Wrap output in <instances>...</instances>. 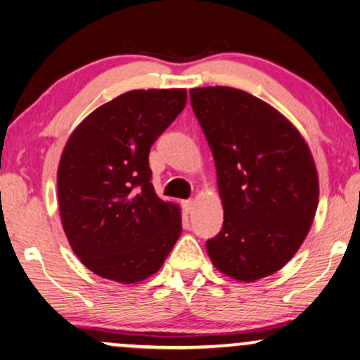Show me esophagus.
<instances>
[{"label":"esophagus","instance_id":"obj_1","mask_svg":"<svg viewBox=\"0 0 360 360\" xmlns=\"http://www.w3.org/2000/svg\"><path fill=\"white\" fill-rule=\"evenodd\" d=\"M194 207H195V202L192 200V199H187V200H182V209H184L187 214H191L192 210H194Z\"/></svg>","mask_w":360,"mask_h":360}]
</instances>
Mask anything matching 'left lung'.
<instances>
[{
  "mask_svg": "<svg viewBox=\"0 0 360 360\" xmlns=\"http://www.w3.org/2000/svg\"><path fill=\"white\" fill-rule=\"evenodd\" d=\"M217 168L224 226L207 241L212 264L231 279L274 274L315 219L318 173L307 141L279 110L246 91H189Z\"/></svg>",
  "mask_w": 360,
  "mask_h": 360,
  "instance_id": "left-lung-1",
  "label": "left lung"
}]
</instances>
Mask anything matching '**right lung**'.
<instances>
[{
  "instance_id": "right-lung-1",
  "label": "right lung",
  "mask_w": 360,
  "mask_h": 360,
  "mask_svg": "<svg viewBox=\"0 0 360 360\" xmlns=\"http://www.w3.org/2000/svg\"><path fill=\"white\" fill-rule=\"evenodd\" d=\"M186 89H134L93 110L60 158V217L79 261L104 279L153 276L181 236V209L156 195L148 155L186 105Z\"/></svg>"
}]
</instances>
